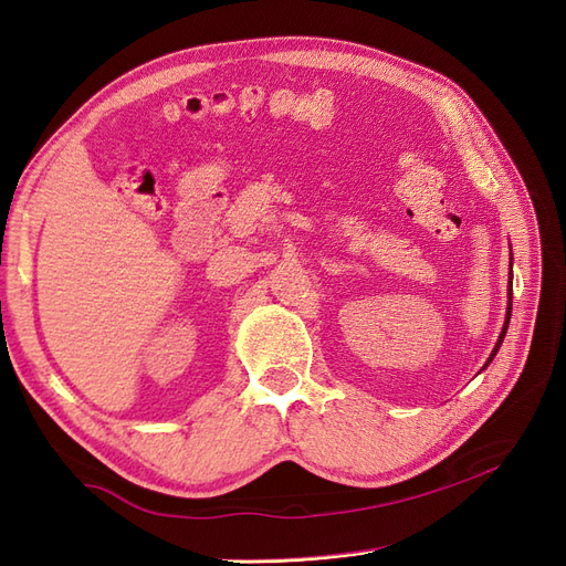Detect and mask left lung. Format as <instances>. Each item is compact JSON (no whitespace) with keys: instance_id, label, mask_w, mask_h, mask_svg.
Segmentation results:
<instances>
[{"instance_id":"obj_1","label":"left lung","mask_w":566,"mask_h":566,"mask_svg":"<svg viewBox=\"0 0 566 566\" xmlns=\"http://www.w3.org/2000/svg\"><path fill=\"white\" fill-rule=\"evenodd\" d=\"M510 316H512V254H510V290H507V312H505V323H503V331H501V335H499V342H495L493 352H491V354H489V358H486L484 368L493 361V356L499 354V349H501V345H503V337H505V333H507V325H510ZM484 368H482V370H484Z\"/></svg>"}]
</instances>
